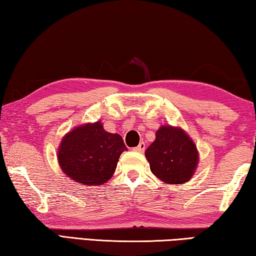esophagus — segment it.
Here are the masks:
<instances>
[{"mask_svg":"<svg viewBox=\"0 0 256 256\" xmlns=\"http://www.w3.org/2000/svg\"><path fill=\"white\" fill-rule=\"evenodd\" d=\"M133 150L136 151V152H144V151L146 150V144H144V142H140L138 146L133 148Z\"/></svg>","mask_w":256,"mask_h":256,"instance_id":"obj_1","label":"esophagus"}]
</instances>
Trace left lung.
I'll return each instance as SVG.
<instances>
[{
	"mask_svg": "<svg viewBox=\"0 0 256 256\" xmlns=\"http://www.w3.org/2000/svg\"><path fill=\"white\" fill-rule=\"evenodd\" d=\"M152 174L168 184L186 183L198 164V150L183 130L162 126L146 150Z\"/></svg>",
	"mask_w": 256,
	"mask_h": 256,
	"instance_id": "1",
	"label": "left lung"
}]
</instances>
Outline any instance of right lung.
I'll return each instance as SVG.
<instances>
[{
	"label": "right lung",
	"mask_w": 256,
	"mask_h": 256,
	"mask_svg": "<svg viewBox=\"0 0 256 256\" xmlns=\"http://www.w3.org/2000/svg\"><path fill=\"white\" fill-rule=\"evenodd\" d=\"M128 150L123 138L104 130L100 122L86 124L66 134L58 149L62 170L86 185L106 183L115 172L120 154Z\"/></svg>",
	"instance_id": "add662e5"
}]
</instances>
